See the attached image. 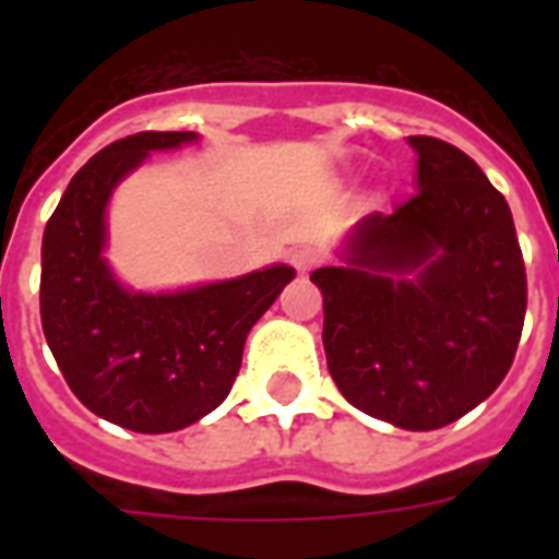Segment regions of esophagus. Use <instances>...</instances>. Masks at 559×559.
<instances>
[{
	"mask_svg": "<svg viewBox=\"0 0 559 559\" xmlns=\"http://www.w3.org/2000/svg\"><path fill=\"white\" fill-rule=\"evenodd\" d=\"M289 261H293V266H296L301 275H307V272L313 270L316 263H319V254L313 252V249H307V246H301V249H293V254H289Z\"/></svg>",
	"mask_w": 559,
	"mask_h": 559,
	"instance_id": "1",
	"label": "esophagus"
}]
</instances>
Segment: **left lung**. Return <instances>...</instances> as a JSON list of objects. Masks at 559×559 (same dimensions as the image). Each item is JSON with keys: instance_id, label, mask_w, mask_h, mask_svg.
Listing matches in <instances>:
<instances>
[{"instance_id": "8db88e82", "label": "left lung", "mask_w": 559, "mask_h": 559, "mask_svg": "<svg viewBox=\"0 0 559 559\" xmlns=\"http://www.w3.org/2000/svg\"><path fill=\"white\" fill-rule=\"evenodd\" d=\"M415 197L350 228L324 296L328 371L350 406L429 432L496 391L525 322L528 281L508 202L467 153L408 135Z\"/></svg>"}]
</instances>
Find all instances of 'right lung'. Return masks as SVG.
<instances>
[{"instance_id": "right-lung-1", "label": "right lung", "mask_w": 559, "mask_h": 559, "mask_svg": "<svg viewBox=\"0 0 559 559\" xmlns=\"http://www.w3.org/2000/svg\"><path fill=\"white\" fill-rule=\"evenodd\" d=\"M200 133L127 135L72 177L43 231L39 316L69 389L83 406L133 432L197 424L231 391L246 336L296 278L287 263L174 293H135L104 258L109 197L151 153Z\"/></svg>"}]
</instances>
